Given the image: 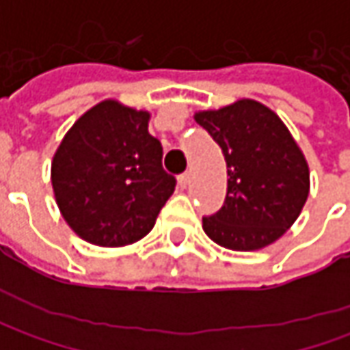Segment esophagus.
Segmentation results:
<instances>
[{"mask_svg":"<svg viewBox=\"0 0 350 350\" xmlns=\"http://www.w3.org/2000/svg\"><path fill=\"white\" fill-rule=\"evenodd\" d=\"M189 183H191V173H183L181 177H179V185H181V189H187V187H189Z\"/></svg>","mask_w":350,"mask_h":350,"instance_id":"34e87169","label":"esophagus"}]
</instances>
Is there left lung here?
<instances>
[{"instance_id":"left-lung-1","label":"left lung","mask_w":350,"mask_h":350,"mask_svg":"<svg viewBox=\"0 0 350 350\" xmlns=\"http://www.w3.org/2000/svg\"><path fill=\"white\" fill-rule=\"evenodd\" d=\"M195 120L222 148L228 193L202 230L232 251H257L280 239L298 220L310 195V167L298 142L273 109L237 99L196 111Z\"/></svg>"}]
</instances>
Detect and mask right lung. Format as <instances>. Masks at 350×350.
<instances>
[{
  "mask_svg": "<svg viewBox=\"0 0 350 350\" xmlns=\"http://www.w3.org/2000/svg\"><path fill=\"white\" fill-rule=\"evenodd\" d=\"M150 113L105 99L66 132L50 181L66 224L88 243L124 247L148 235L175 191Z\"/></svg>",
  "mask_w": 350,
  "mask_h": 350,
  "instance_id": "obj_1",
  "label": "right lung"
}]
</instances>
